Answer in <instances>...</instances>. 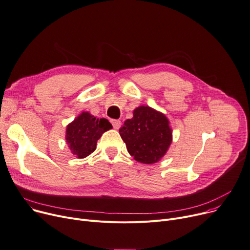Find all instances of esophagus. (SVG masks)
Here are the masks:
<instances>
[{
    "label": "esophagus",
    "mask_w": 250,
    "mask_h": 250,
    "mask_svg": "<svg viewBox=\"0 0 250 250\" xmlns=\"http://www.w3.org/2000/svg\"><path fill=\"white\" fill-rule=\"evenodd\" d=\"M110 123H111L114 129H119L121 127V125H122L121 121H119V120H111Z\"/></svg>",
    "instance_id": "1"
}]
</instances>
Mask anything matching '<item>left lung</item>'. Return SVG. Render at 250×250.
I'll return each instance as SVG.
<instances>
[{"label":"left lung","mask_w":250,"mask_h":250,"mask_svg":"<svg viewBox=\"0 0 250 250\" xmlns=\"http://www.w3.org/2000/svg\"><path fill=\"white\" fill-rule=\"evenodd\" d=\"M120 135L129 155L143 164L160 161L172 143L168 119L149 106L136 108L134 118L126 120L120 128Z\"/></svg>","instance_id":"1"}]
</instances>
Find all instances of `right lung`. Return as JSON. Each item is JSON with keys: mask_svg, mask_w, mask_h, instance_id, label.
<instances>
[{"mask_svg": "<svg viewBox=\"0 0 250 250\" xmlns=\"http://www.w3.org/2000/svg\"><path fill=\"white\" fill-rule=\"evenodd\" d=\"M112 127L106 119H97L88 112H82L67 125L66 142L78 159L85 158L96 148V142L104 131Z\"/></svg>", "mask_w": 250, "mask_h": 250, "instance_id": "1", "label": "right lung"}]
</instances>
